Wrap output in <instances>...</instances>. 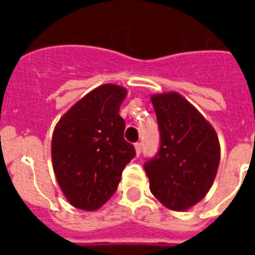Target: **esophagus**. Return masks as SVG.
Here are the masks:
<instances>
[{"mask_svg": "<svg viewBox=\"0 0 255 255\" xmlns=\"http://www.w3.org/2000/svg\"><path fill=\"white\" fill-rule=\"evenodd\" d=\"M135 149H136V155L139 156L141 153V149H143V144L141 143H136L135 144Z\"/></svg>", "mask_w": 255, "mask_h": 255, "instance_id": "obj_1", "label": "esophagus"}]
</instances>
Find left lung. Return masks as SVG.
Masks as SVG:
<instances>
[{
	"instance_id": "1",
	"label": "left lung",
	"mask_w": 255,
	"mask_h": 255,
	"mask_svg": "<svg viewBox=\"0 0 255 255\" xmlns=\"http://www.w3.org/2000/svg\"><path fill=\"white\" fill-rule=\"evenodd\" d=\"M160 148L144 164L152 194L168 209L182 212L209 192L220 164L214 128L177 92L151 96Z\"/></svg>"
}]
</instances>
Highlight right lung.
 I'll list each match as a JSON object with an SVG mask.
<instances>
[{"instance_id":"1","label":"right lung","mask_w":255,"mask_h":255,"mask_svg":"<svg viewBox=\"0 0 255 255\" xmlns=\"http://www.w3.org/2000/svg\"><path fill=\"white\" fill-rule=\"evenodd\" d=\"M127 90L99 86L62 116L54 128L51 159L57 181L67 201L82 210H96L111 198L124 167L135 157L123 137L119 115Z\"/></svg>"}]
</instances>
